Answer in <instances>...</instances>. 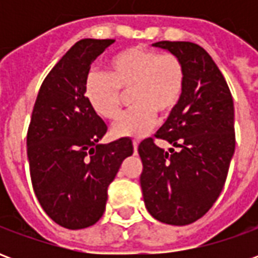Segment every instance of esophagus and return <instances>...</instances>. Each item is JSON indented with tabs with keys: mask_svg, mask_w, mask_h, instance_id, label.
Masks as SVG:
<instances>
[{
	"mask_svg": "<svg viewBox=\"0 0 258 258\" xmlns=\"http://www.w3.org/2000/svg\"><path fill=\"white\" fill-rule=\"evenodd\" d=\"M133 146H134V155L138 153V142L137 141H133Z\"/></svg>",
	"mask_w": 258,
	"mask_h": 258,
	"instance_id": "34e87169",
	"label": "esophagus"
}]
</instances>
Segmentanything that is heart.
I'll return each mask as SVG.
<instances>
[{
  "label": "heart",
  "instance_id": "b5f03b06",
  "mask_svg": "<svg viewBox=\"0 0 258 258\" xmlns=\"http://www.w3.org/2000/svg\"><path fill=\"white\" fill-rule=\"evenodd\" d=\"M185 87V69L174 53H157L144 47L120 51L107 62V74L91 70L84 83V96L91 109L106 120L118 117L124 94L133 109L112 128L116 138H141L156 121L178 105Z\"/></svg>",
  "mask_w": 258,
  "mask_h": 258
}]
</instances>
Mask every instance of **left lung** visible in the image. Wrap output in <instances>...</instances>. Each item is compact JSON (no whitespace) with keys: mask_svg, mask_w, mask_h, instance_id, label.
<instances>
[{"mask_svg":"<svg viewBox=\"0 0 258 258\" xmlns=\"http://www.w3.org/2000/svg\"><path fill=\"white\" fill-rule=\"evenodd\" d=\"M153 45L181 59L185 87L177 107L155 135L173 148L164 151L153 138L138 146L144 166L141 188L153 218L188 225L210 210L225 184L235 152L232 95L220 69L200 45L188 41Z\"/></svg>","mask_w":258,"mask_h":258,"instance_id":"left-lung-1","label":"left lung"}]
</instances>
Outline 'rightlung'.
Returning a JSON list of instances; mask_svg holds the SVG:
<instances>
[{"mask_svg":"<svg viewBox=\"0 0 258 258\" xmlns=\"http://www.w3.org/2000/svg\"><path fill=\"white\" fill-rule=\"evenodd\" d=\"M113 42H76L42 81L31 114L27 157L33 189L49 218L68 229L99 221L107 186L134 151L130 138L99 144L107 127L84 96L91 63Z\"/></svg>","mask_w":258,"mask_h":258,"instance_id":"right-lung-1","label":"right lung"}]
</instances>
